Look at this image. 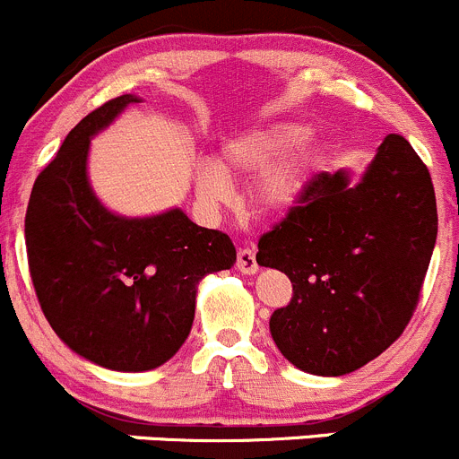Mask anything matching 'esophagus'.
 <instances>
[{
    "label": "esophagus",
    "instance_id": "obj_1",
    "mask_svg": "<svg viewBox=\"0 0 459 459\" xmlns=\"http://www.w3.org/2000/svg\"><path fill=\"white\" fill-rule=\"evenodd\" d=\"M237 268H238V273H243V274H255L256 270H259V264H256V255H255V250H252V247H243V250H238Z\"/></svg>",
    "mask_w": 459,
    "mask_h": 459
}]
</instances>
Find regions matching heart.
Wrapping results in <instances>:
<instances>
[{
	"label": "heart",
	"instance_id": "b5f03b06",
	"mask_svg": "<svg viewBox=\"0 0 459 459\" xmlns=\"http://www.w3.org/2000/svg\"><path fill=\"white\" fill-rule=\"evenodd\" d=\"M308 137H311V128L304 124L279 121V124L256 126V128L243 130L227 139L222 146V160L230 171L252 176V173L265 171L283 159L281 165L276 163L277 168L273 166L274 169L261 178L259 200L273 212H286L302 198L326 160V152L320 143L304 146ZM195 186H198L200 195L207 200H225L232 191V182L227 173L213 161L200 164L198 173H195Z\"/></svg>",
	"mask_w": 459,
	"mask_h": 459
}]
</instances>
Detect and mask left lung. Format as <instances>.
<instances>
[{
	"instance_id": "obj_1",
	"label": "left lung",
	"mask_w": 459,
	"mask_h": 459,
	"mask_svg": "<svg viewBox=\"0 0 459 459\" xmlns=\"http://www.w3.org/2000/svg\"><path fill=\"white\" fill-rule=\"evenodd\" d=\"M437 238L430 173L387 134L365 176L317 173L259 238L256 264L292 283L270 317L279 351L302 372L342 377L381 356L408 326Z\"/></svg>"
}]
</instances>
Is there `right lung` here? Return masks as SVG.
<instances>
[{"mask_svg": "<svg viewBox=\"0 0 459 459\" xmlns=\"http://www.w3.org/2000/svg\"><path fill=\"white\" fill-rule=\"evenodd\" d=\"M124 94L78 121L42 169L24 218L26 256L51 329L78 356L117 372L164 365L189 335L198 281L237 261L230 237L180 209L151 218L108 212L87 182L90 139Z\"/></svg>", "mask_w": 459, "mask_h": 459, "instance_id": "1", "label": "right lung"}]
</instances>
